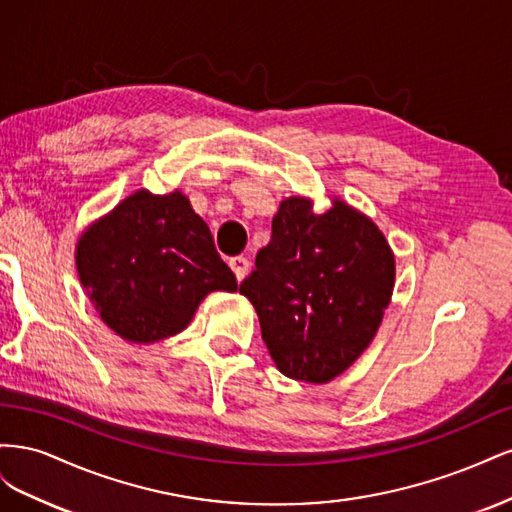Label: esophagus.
Returning a JSON list of instances; mask_svg holds the SVG:
<instances>
[{"label": "esophagus", "mask_w": 512, "mask_h": 512, "mask_svg": "<svg viewBox=\"0 0 512 512\" xmlns=\"http://www.w3.org/2000/svg\"><path fill=\"white\" fill-rule=\"evenodd\" d=\"M228 265H230V269L235 271V275H237V280L241 282L243 277L247 275V271H250V260H247L245 256H235V258H230L228 260Z\"/></svg>", "instance_id": "34e87169"}]
</instances>
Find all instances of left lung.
<instances>
[{
  "label": "left lung",
  "mask_w": 512,
  "mask_h": 512,
  "mask_svg": "<svg viewBox=\"0 0 512 512\" xmlns=\"http://www.w3.org/2000/svg\"><path fill=\"white\" fill-rule=\"evenodd\" d=\"M395 288V254L376 222L333 196H288L269 245L239 286L254 305L275 367L292 380L327 384L376 337Z\"/></svg>",
  "instance_id": "1"
}]
</instances>
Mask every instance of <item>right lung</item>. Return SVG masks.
Segmentation results:
<instances>
[{
  "instance_id": "right-lung-1",
  "label": "right lung",
  "mask_w": 512,
  "mask_h": 512,
  "mask_svg": "<svg viewBox=\"0 0 512 512\" xmlns=\"http://www.w3.org/2000/svg\"><path fill=\"white\" fill-rule=\"evenodd\" d=\"M74 260L102 322L130 344L181 333L209 292L237 290L207 222L181 190L132 192L81 232Z\"/></svg>"
}]
</instances>
